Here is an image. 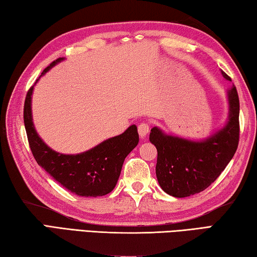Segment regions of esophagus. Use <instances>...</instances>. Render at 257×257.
Returning <instances> with one entry per match:
<instances>
[{"label": "esophagus", "instance_id": "1", "mask_svg": "<svg viewBox=\"0 0 257 257\" xmlns=\"http://www.w3.org/2000/svg\"><path fill=\"white\" fill-rule=\"evenodd\" d=\"M138 131H139V134H140V138L145 139L148 136V133H149L150 127H149V125L143 121V123H140V125H139Z\"/></svg>", "mask_w": 257, "mask_h": 257}]
</instances>
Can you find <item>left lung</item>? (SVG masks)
I'll use <instances>...</instances> for the list:
<instances>
[{"mask_svg": "<svg viewBox=\"0 0 257 257\" xmlns=\"http://www.w3.org/2000/svg\"><path fill=\"white\" fill-rule=\"evenodd\" d=\"M223 78H230L221 71ZM228 120L222 128L201 141L170 136L151 128L150 142L158 151L156 175L160 187L174 197L204 191L232 159L239 141V98L235 85L227 91Z\"/></svg>", "mask_w": 257, "mask_h": 257, "instance_id": "1", "label": "left lung"}]
</instances>
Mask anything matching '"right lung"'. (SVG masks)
<instances>
[{
	"label": "right lung",
	"instance_id": "1",
	"mask_svg": "<svg viewBox=\"0 0 257 257\" xmlns=\"http://www.w3.org/2000/svg\"><path fill=\"white\" fill-rule=\"evenodd\" d=\"M63 60L61 57L51 63L42 75ZM33 91L34 87H31L27 92L24 121L30 149L37 164L63 187L79 196L97 197L110 193L118 181L126 156L139 143L137 126L131 125L124 133L107 139L88 151L78 155L60 154L52 150L36 132L31 114Z\"/></svg>",
	"mask_w": 257,
	"mask_h": 257
}]
</instances>
